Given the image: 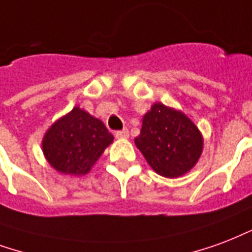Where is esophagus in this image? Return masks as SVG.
Listing matches in <instances>:
<instances>
[{
	"label": "esophagus",
	"instance_id": "1",
	"mask_svg": "<svg viewBox=\"0 0 252 252\" xmlns=\"http://www.w3.org/2000/svg\"><path fill=\"white\" fill-rule=\"evenodd\" d=\"M115 136L117 139H126L129 136V132H128V129H121V131L115 132Z\"/></svg>",
	"mask_w": 252,
	"mask_h": 252
}]
</instances>
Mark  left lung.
<instances>
[{"label":"left lung","instance_id":"8db88e82","mask_svg":"<svg viewBox=\"0 0 252 252\" xmlns=\"http://www.w3.org/2000/svg\"><path fill=\"white\" fill-rule=\"evenodd\" d=\"M136 147L161 176L178 178L196 164L203 150L200 132L184 113L155 104L143 117Z\"/></svg>","mask_w":252,"mask_h":252}]
</instances>
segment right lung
<instances>
[{
  "label": "right lung",
  "instance_id": "1",
  "mask_svg": "<svg viewBox=\"0 0 252 252\" xmlns=\"http://www.w3.org/2000/svg\"><path fill=\"white\" fill-rule=\"evenodd\" d=\"M113 141L102 121L76 107L50 126L42 141L46 160L57 171L85 175Z\"/></svg>",
  "mask_w": 252,
  "mask_h": 252
}]
</instances>
